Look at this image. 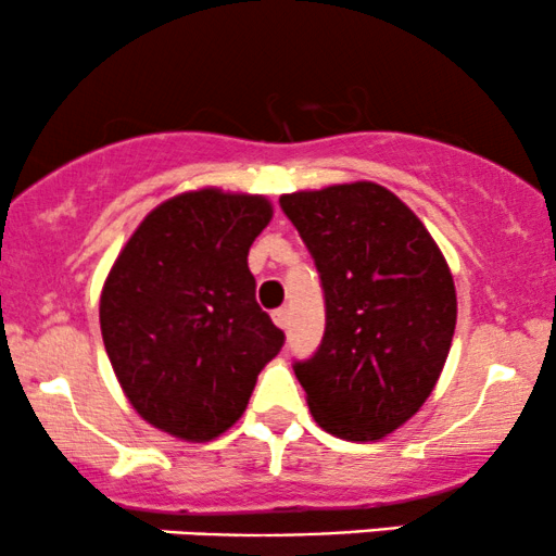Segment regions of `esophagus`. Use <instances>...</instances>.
Here are the masks:
<instances>
[{
  "instance_id": "34e87169",
  "label": "esophagus",
  "mask_w": 556,
  "mask_h": 556,
  "mask_svg": "<svg viewBox=\"0 0 556 556\" xmlns=\"http://www.w3.org/2000/svg\"><path fill=\"white\" fill-rule=\"evenodd\" d=\"M271 318H274V324H277L279 329H287V324H290V311L287 308H277L271 314Z\"/></svg>"
}]
</instances>
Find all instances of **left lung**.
Wrapping results in <instances>:
<instances>
[{"mask_svg": "<svg viewBox=\"0 0 556 556\" xmlns=\"http://www.w3.org/2000/svg\"><path fill=\"white\" fill-rule=\"evenodd\" d=\"M314 258L327 327L298 381L324 431L392 433L442 374L457 321L450 266L420 219L376 182L279 198Z\"/></svg>", "mask_w": 556, "mask_h": 556, "instance_id": "1", "label": "left lung"}]
</instances>
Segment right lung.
<instances>
[{
    "instance_id": "1",
    "label": "right lung",
    "mask_w": 556,
    "mask_h": 556,
    "mask_svg": "<svg viewBox=\"0 0 556 556\" xmlns=\"http://www.w3.org/2000/svg\"><path fill=\"white\" fill-rule=\"evenodd\" d=\"M269 219L261 195L182 193L140 222L106 277V355L140 418L172 437L227 431L282 350L285 331L256 303L248 269Z\"/></svg>"
}]
</instances>
